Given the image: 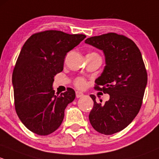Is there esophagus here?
<instances>
[{
    "label": "esophagus",
    "mask_w": 159,
    "mask_h": 159,
    "mask_svg": "<svg viewBox=\"0 0 159 159\" xmlns=\"http://www.w3.org/2000/svg\"><path fill=\"white\" fill-rule=\"evenodd\" d=\"M83 96H84V94H83V93H80V92H79V91H76V98L83 97Z\"/></svg>",
    "instance_id": "esophagus-1"
}]
</instances>
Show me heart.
<instances>
[{
	"label": "heart",
	"mask_w": 159,
	"mask_h": 159,
	"mask_svg": "<svg viewBox=\"0 0 159 159\" xmlns=\"http://www.w3.org/2000/svg\"><path fill=\"white\" fill-rule=\"evenodd\" d=\"M75 85L77 88L79 89H83L85 88V86H86V82L83 78H77L75 82Z\"/></svg>",
	"instance_id": "1"
}]
</instances>
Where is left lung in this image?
<instances>
[{
  "label": "left lung",
  "instance_id": "8db88e82",
  "mask_svg": "<svg viewBox=\"0 0 159 159\" xmlns=\"http://www.w3.org/2000/svg\"><path fill=\"white\" fill-rule=\"evenodd\" d=\"M85 43L103 51L106 66L95 81V89L110 96L102 103L90 95L94 104L89 122L99 133L112 135L128 126L139 112L148 80L146 69L139 49L125 36L108 33Z\"/></svg>",
  "mask_w": 159,
  "mask_h": 159
}]
</instances>
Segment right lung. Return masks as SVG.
<instances>
[{
	"label": "right lung",
	"instance_id": "1",
	"mask_svg": "<svg viewBox=\"0 0 159 159\" xmlns=\"http://www.w3.org/2000/svg\"><path fill=\"white\" fill-rule=\"evenodd\" d=\"M85 38L84 34L46 30L33 34L23 46L12 75L14 105L19 119L34 133L47 135L61 125L76 94L68 88L56 95L54 76L63 71L66 53Z\"/></svg>",
	"mask_w": 159,
	"mask_h": 159
}]
</instances>
